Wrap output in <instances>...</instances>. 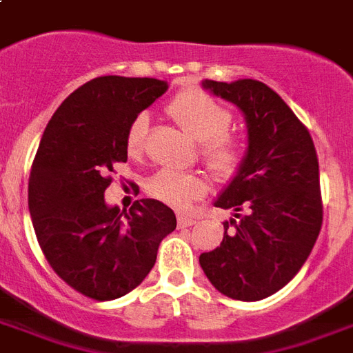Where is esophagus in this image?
<instances>
[{"label":"esophagus","instance_id":"1","mask_svg":"<svg viewBox=\"0 0 353 353\" xmlns=\"http://www.w3.org/2000/svg\"><path fill=\"white\" fill-rule=\"evenodd\" d=\"M196 220L192 216H185V214H177V225L179 228H190V225H194Z\"/></svg>","mask_w":353,"mask_h":353}]
</instances>
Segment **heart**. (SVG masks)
<instances>
[{
  "label": "heart",
  "mask_w": 353,
  "mask_h": 353,
  "mask_svg": "<svg viewBox=\"0 0 353 353\" xmlns=\"http://www.w3.org/2000/svg\"><path fill=\"white\" fill-rule=\"evenodd\" d=\"M168 114L183 131L200 141V155L219 177H230L241 166L242 144L239 139L228 133L231 114L228 109L212 99L209 94L198 88H187L168 103ZM148 133V117L139 114L125 134V146L131 155H139L144 150ZM148 194L157 198L174 209H187L192 201L205 194L207 183L194 172L165 170L155 172L146 183Z\"/></svg>",
  "instance_id": "obj_1"
}]
</instances>
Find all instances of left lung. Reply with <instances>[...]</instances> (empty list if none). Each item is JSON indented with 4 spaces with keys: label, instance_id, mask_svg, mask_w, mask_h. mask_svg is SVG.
I'll list each match as a JSON object with an SVG mask.
<instances>
[{
    "label": "left lung",
    "instance_id": "8db88e82",
    "mask_svg": "<svg viewBox=\"0 0 353 353\" xmlns=\"http://www.w3.org/2000/svg\"><path fill=\"white\" fill-rule=\"evenodd\" d=\"M233 103L248 129V148L214 207L231 209L219 248L200 255L212 287L257 302L294 278L322 228L319 159L313 139L290 107L255 79H203Z\"/></svg>",
    "mask_w": 353,
    "mask_h": 353
}]
</instances>
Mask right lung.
Listing matches in <instances>:
<instances>
[{
  "mask_svg": "<svg viewBox=\"0 0 353 353\" xmlns=\"http://www.w3.org/2000/svg\"><path fill=\"white\" fill-rule=\"evenodd\" d=\"M168 90L153 77L103 75L70 94L51 117L29 176V212L46 259L92 300H117L144 281L176 214L157 200L129 211L105 203L114 163L128 161L134 118Z\"/></svg>",
  "mask_w": 353,
  "mask_h": 353,
  "instance_id": "add662e5",
  "label": "right lung"
}]
</instances>
